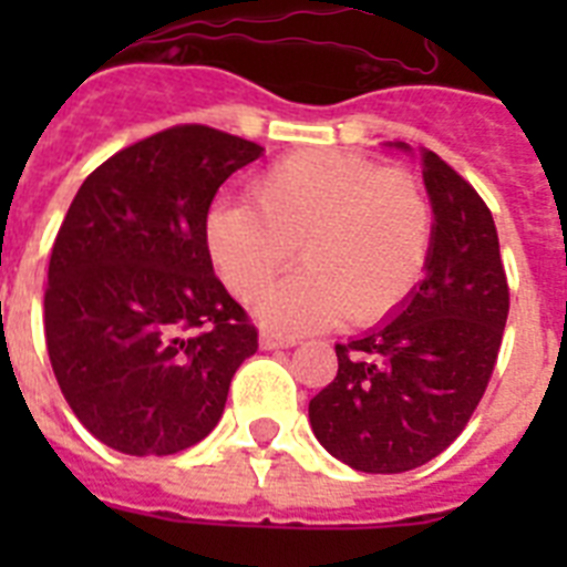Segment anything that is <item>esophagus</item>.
I'll use <instances>...</instances> for the list:
<instances>
[{"instance_id": "34e87169", "label": "esophagus", "mask_w": 567, "mask_h": 567, "mask_svg": "<svg viewBox=\"0 0 567 567\" xmlns=\"http://www.w3.org/2000/svg\"><path fill=\"white\" fill-rule=\"evenodd\" d=\"M295 343H298V338H292V334H275V332L260 334V346H264V349H289V346Z\"/></svg>"}]
</instances>
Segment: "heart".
<instances>
[{"label": "heart", "instance_id": "heart-1", "mask_svg": "<svg viewBox=\"0 0 567 567\" xmlns=\"http://www.w3.org/2000/svg\"><path fill=\"white\" fill-rule=\"evenodd\" d=\"M251 202L215 204L204 244L224 287L249 300L295 260L303 272L269 289L258 318L284 332L378 323L412 298L429 267L432 204L409 169L358 153L303 150L258 175Z\"/></svg>", "mask_w": 567, "mask_h": 567}]
</instances>
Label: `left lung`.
<instances>
[{
  "label": "left lung",
  "instance_id": "1",
  "mask_svg": "<svg viewBox=\"0 0 567 567\" xmlns=\"http://www.w3.org/2000/svg\"><path fill=\"white\" fill-rule=\"evenodd\" d=\"M423 182L434 209L425 280L392 320L334 346L338 374L309 400L320 445L365 474L412 471L460 437L508 320L491 209L432 150H423Z\"/></svg>",
  "mask_w": 567,
  "mask_h": 567
}]
</instances>
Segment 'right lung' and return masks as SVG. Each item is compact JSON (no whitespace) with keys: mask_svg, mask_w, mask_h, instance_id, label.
Listing matches in <instances>:
<instances>
[{"mask_svg":"<svg viewBox=\"0 0 567 567\" xmlns=\"http://www.w3.org/2000/svg\"><path fill=\"white\" fill-rule=\"evenodd\" d=\"M264 153L175 124L110 155L59 227L44 340L64 400L104 445L167 457L221 420L258 329L215 278L204 221L235 169Z\"/></svg>","mask_w":567,"mask_h":567,"instance_id":"1","label":"right lung"}]
</instances>
